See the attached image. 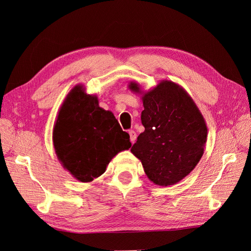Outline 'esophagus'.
Masks as SVG:
<instances>
[{"instance_id":"obj_1","label":"esophagus","mask_w":251,"mask_h":251,"mask_svg":"<svg viewBox=\"0 0 251 251\" xmlns=\"http://www.w3.org/2000/svg\"><path fill=\"white\" fill-rule=\"evenodd\" d=\"M128 134H130V140H131V142L134 143L136 138H137V134H136V132L134 130L128 131Z\"/></svg>"}]
</instances>
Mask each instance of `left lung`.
Masks as SVG:
<instances>
[{"mask_svg":"<svg viewBox=\"0 0 251 251\" xmlns=\"http://www.w3.org/2000/svg\"><path fill=\"white\" fill-rule=\"evenodd\" d=\"M130 89L139 92L137 83ZM144 132L131 149L155 184L177 183L198 164L206 142L203 116L185 91L172 81H162L142 97Z\"/></svg>","mask_w":251,"mask_h":251,"instance_id":"left-lung-1","label":"left lung"}]
</instances>
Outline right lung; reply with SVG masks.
Returning <instances> with one entry per match:
<instances>
[{"label": "right lung", "instance_id": "obj_1", "mask_svg": "<svg viewBox=\"0 0 251 251\" xmlns=\"http://www.w3.org/2000/svg\"><path fill=\"white\" fill-rule=\"evenodd\" d=\"M53 144L64 168L80 182L100 177L114 156L131 148L130 136L112 112L101 109L97 97L80 86L72 89L59 110Z\"/></svg>", "mask_w": 251, "mask_h": 251}]
</instances>
